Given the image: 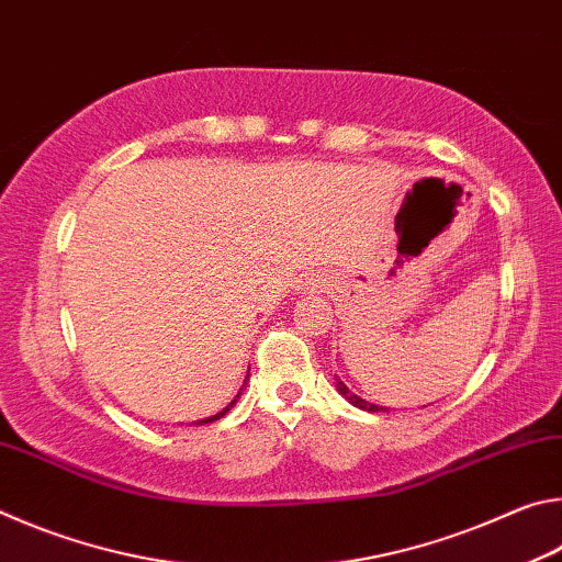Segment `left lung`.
I'll return each mask as SVG.
<instances>
[{
    "mask_svg": "<svg viewBox=\"0 0 562 562\" xmlns=\"http://www.w3.org/2000/svg\"><path fill=\"white\" fill-rule=\"evenodd\" d=\"M337 386H339V392H341V394H345V396L349 398V402H351V404H355V406H359V408H364V412H384V408H382V406H376V404H372V402H364V398H359L357 394H351V392H349V389H347L345 384H341V382H339Z\"/></svg>",
    "mask_w": 562,
    "mask_h": 562,
    "instance_id": "8db88e82",
    "label": "left lung"
}]
</instances>
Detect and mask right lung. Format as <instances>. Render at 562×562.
Segmentation results:
<instances>
[{"mask_svg":"<svg viewBox=\"0 0 562 562\" xmlns=\"http://www.w3.org/2000/svg\"><path fill=\"white\" fill-rule=\"evenodd\" d=\"M237 396H240V394H237ZM237 396L233 398V402H231V404H227V406L223 408V412H221V414H215V416H207V418H203V422H201V424H213V422H217V418H221V416H225V414H227V412H231V408L235 406V402H237Z\"/></svg>","mask_w":562,"mask_h":562,"instance_id":"add662e5","label":"right lung"}]
</instances>
